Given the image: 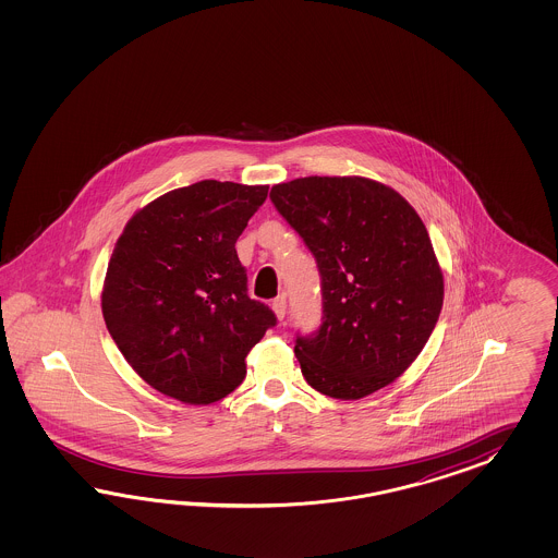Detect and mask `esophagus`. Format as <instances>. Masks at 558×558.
I'll return each mask as SVG.
<instances>
[{
	"label": "esophagus",
	"instance_id": "34e87169",
	"mask_svg": "<svg viewBox=\"0 0 558 558\" xmlns=\"http://www.w3.org/2000/svg\"><path fill=\"white\" fill-rule=\"evenodd\" d=\"M271 308H274L276 317L282 322V319L287 317V296H284V294H282V296H276V299L271 301Z\"/></svg>",
	"mask_w": 558,
	"mask_h": 558
}]
</instances>
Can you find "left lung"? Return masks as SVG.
Returning a JSON list of instances; mask_svg holds the SVG:
<instances>
[{"label": "left lung", "instance_id": "1", "mask_svg": "<svg viewBox=\"0 0 558 558\" xmlns=\"http://www.w3.org/2000/svg\"><path fill=\"white\" fill-rule=\"evenodd\" d=\"M270 198L322 274V327L294 345L304 380L341 401L387 387L420 355L444 303L420 215L360 175L299 178L276 184Z\"/></svg>", "mask_w": 558, "mask_h": 558}]
</instances>
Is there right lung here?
<instances>
[{
	"instance_id": "right-lung-1",
	"label": "right lung",
	"mask_w": 558,
	"mask_h": 558,
	"mask_svg": "<svg viewBox=\"0 0 558 558\" xmlns=\"http://www.w3.org/2000/svg\"><path fill=\"white\" fill-rule=\"evenodd\" d=\"M268 186L203 180L136 210L101 288V315L133 371L187 405L225 399L245 357L276 325L247 296L235 243Z\"/></svg>"
}]
</instances>
